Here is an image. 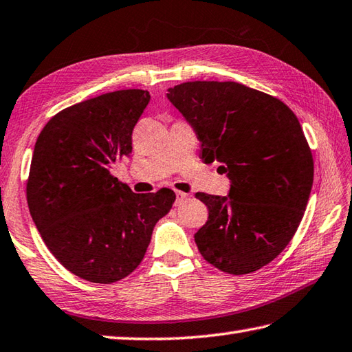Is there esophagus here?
Wrapping results in <instances>:
<instances>
[{"mask_svg":"<svg viewBox=\"0 0 352 352\" xmlns=\"http://www.w3.org/2000/svg\"><path fill=\"white\" fill-rule=\"evenodd\" d=\"M188 199H190V195L184 193V191H176V201H177V204H182L185 201H188Z\"/></svg>","mask_w":352,"mask_h":352,"instance_id":"34e87169","label":"esophagus"}]
</instances>
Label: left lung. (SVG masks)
Masks as SVG:
<instances>
[{
  "instance_id": "obj_1",
  "label": "left lung",
  "mask_w": 352,
  "mask_h": 352,
  "mask_svg": "<svg viewBox=\"0 0 352 352\" xmlns=\"http://www.w3.org/2000/svg\"><path fill=\"white\" fill-rule=\"evenodd\" d=\"M167 98L195 129L202 161L219 162L228 196L196 193L208 221L197 250L228 274H250L279 256L307 208L314 177L300 122L280 99L233 81H191Z\"/></svg>"
}]
</instances>
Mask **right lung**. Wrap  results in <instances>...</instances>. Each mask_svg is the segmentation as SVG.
<instances>
[{"label": "right lung", "mask_w": 352, "mask_h": 352, "mask_svg": "<svg viewBox=\"0 0 352 352\" xmlns=\"http://www.w3.org/2000/svg\"><path fill=\"white\" fill-rule=\"evenodd\" d=\"M148 102L147 90L110 91L61 110L36 139L25 190L32 219L50 253L84 280L133 273L176 199L170 188L133 193L110 175L131 153Z\"/></svg>", "instance_id": "1"}]
</instances>
